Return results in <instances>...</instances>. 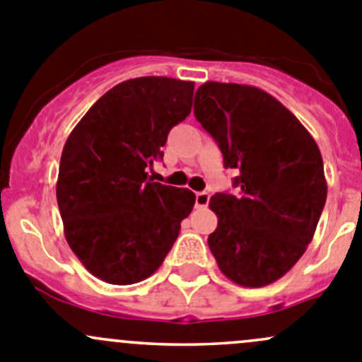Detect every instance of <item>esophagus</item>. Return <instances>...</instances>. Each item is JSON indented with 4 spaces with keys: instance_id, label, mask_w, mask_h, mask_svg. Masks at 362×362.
<instances>
[{
    "instance_id": "34e87169",
    "label": "esophagus",
    "mask_w": 362,
    "mask_h": 362,
    "mask_svg": "<svg viewBox=\"0 0 362 362\" xmlns=\"http://www.w3.org/2000/svg\"><path fill=\"white\" fill-rule=\"evenodd\" d=\"M207 204H209V193L197 192L195 193V206L197 207H207Z\"/></svg>"
}]
</instances>
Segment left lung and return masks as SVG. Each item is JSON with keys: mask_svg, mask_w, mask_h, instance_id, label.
<instances>
[{"mask_svg": "<svg viewBox=\"0 0 362 362\" xmlns=\"http://www.w3.org/2000/svg\"><path fill=\"white\" fill-rule=\"evenodd\" d=\"M195 117L238 169V195L209 199L218 227L207 238L221 273L241 287L280 280L306 252L327 197L320 149L301 121L255 86L206 82Z\"/></svg>", "mask_w": 362, "mask_h": 362, "instance_id": "left-lung-1", "label": "left lung"}]
</instances>
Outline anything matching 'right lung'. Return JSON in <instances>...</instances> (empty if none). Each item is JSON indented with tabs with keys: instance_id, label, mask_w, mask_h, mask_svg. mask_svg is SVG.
I'll return each instance as SVG.
<instances>
[{
	"instance_id": "obj_1",
	"label": "right lung",
	"mask_w": 362,
	"mask_h": 362,
	"mask_svg": "<svg viewBox=\"0 0 362 362\" xmlns=\"http://www.w3.org/2000/svg\"><path fill=\"white\" fill-rule=\"evenodd\" d=\"M192 81L137 77L84 114L61 153L56 197L64 238L102 281L151 276L173 248L195 193L149 180L170 128L192 110Z\"/></svg>"
}]
</instances>
